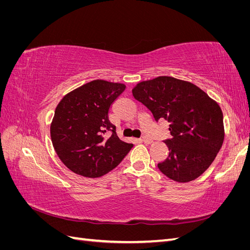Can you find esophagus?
Masks as SVG:
<instances>
[{"label": "esophagus", "instance_id": "34e87169", "mask_svg": "<svg viewBox=\"0 0 250 250\" xmlns=\"http://www.w3.org/2000/svg\"><path fill=\"white\" fill-rule=\"evenodd\" d=\"M142 142H144L145 144H151V143H152V140L147 138V137H144V138L142 139Z\"/></svg>", "mask_w": 250, "mask_h": 250}]
</instances>
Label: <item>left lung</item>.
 <instances>
[{
    "label": "left lung",
    "mask_w": 250,
    "mask_h": 250,
    "mask_svg": "<svg viewBox=\"0 0 250 250\" xmlns=\"http://www.w3.org/2000/svg\"><path fill=\"white\" fill-rule=\"evenodd\" d=\"M135 100L167 120L171 139L169 156L157 165L178 183L199 177L214 162L224 141L223 113L219 104L197 85L169 76L142 81L132 89Z\"/></svg>",
    "instance_id": "8db88e82"
}]
</instances>
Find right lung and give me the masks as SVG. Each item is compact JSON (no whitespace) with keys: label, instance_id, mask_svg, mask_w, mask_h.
I'll return each mask as SVG.
<instances>
[{"label":"right lung","instance_id":"add662e5","mask_svg":"<svg viewBox=\"0 0 250 250\" xmlns=\"http://www.w3.org/2000/svg\"><path fill=\"white\" fill-rule=\"evenodd\" d=\"M125 88L123 83L93 80L58 103L51 139L60 161L74 173L101 177L115 169L133 147L119 139L108 118L111 104Z\"/></svg>","mask_w":250,"mask_h":250}]
</instances>
